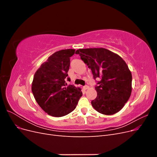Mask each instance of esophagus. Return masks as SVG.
<instances>
[{
    "label": "esophagus",
    "mask_w": 157,
    "mask_h": 157,
    "mask_svg": "<svg viewBox=\"0 0 157 157\" xmlns=\"http://www.w3.org/2000/svg\"><path fill=\"white\" fill-rule=\"evenodd\" d=\"M83 88H84V90H87V89L88 88V86H87V85H85L84 86H83Z\"/></svg>",
    "instance_id": "esophagus-1"
}]
</instances>
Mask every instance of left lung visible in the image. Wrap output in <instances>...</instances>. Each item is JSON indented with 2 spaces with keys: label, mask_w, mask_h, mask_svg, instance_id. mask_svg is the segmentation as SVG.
Instances as JSON below:
<instances>
[{
  "label": "left lung",
  "mask_w": 157,
  "mask_h": 157,
  "mask_svg": "<svg viewBox=\"0 0 157 157\" xmlns=\"http://www.w3.org/2000/svg\"><path fill=\"white\" fill-rule=\"evenodd\" d=\"M75 54L91 69L97 98L91 101L96 110L111 115L121 110L132 92V74L127 64L117 54L103 48L78 49Z\"/></svg>",
  "instance_id": "1"
}]
</instances>
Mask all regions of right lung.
<instances>
[{
  "mask_svg": "<svg viewBox=\"0 0 157 157\" xmlns=\"http://www.w3.org/2000/svg\"><path fill=\"white\" fill-rule=\"evenodd\" d=\"M75 50L67 49L55 52L42 63L34 75L32 92L39 106L49 115L61 117L68 115L76 108L81 90L74 85L67 86L70 81L67 72L70 58Z\"/></svg>",
  "mask_w": 157,
  "mask_h": 157,
  "instance_id": "add662e5",
  "label": "right lung"
}]
</instances>
